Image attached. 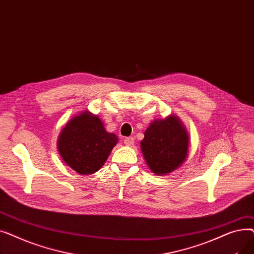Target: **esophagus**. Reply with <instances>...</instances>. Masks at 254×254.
I'll return each instance as SVG.
<instances>
[{
    "label": "esophagus",
    "instance_id": "34e87169",
    "mask_svg": "<svg viewBox=\"0 0 254 254\" xmlns=\"http://www.w3.org/2000/svg\"><path fill=\"white\" fill-rule=\"evenodd\" d=\"M134 142H135V139L132 138V137H127V138H126V139L124 140V143H125L126 146H131V145H134Z\"/></svg>",
    "mask_w": 254,
    "mask_h": 254
}]
</instances>
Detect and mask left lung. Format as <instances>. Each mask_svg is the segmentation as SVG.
I'll use <instances>...</instances> for the list:
<instances>
[{"mask_svg":"<svg viewBox=\"0 0 254 254\" xmlns=\"http://www.w3.org/2000/svg\"><path fill=\"white\" fill-rule=\"evenodd\" d=\"M146 164L155 175L170 174L180 168L189 155L188 129L174 114L154 119L140 143Z\"/></svg>","mask_w":254,"mask_h":254,"instance_id":"8db88e82","label":"left lung"}]
</instances>
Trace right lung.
Returning a JSON list of instances; mask_svg holds the SVG:
<instances>
[{
  "mask_svg": "<svg viewBox=\"0 0 254 254\" xmlns=\"http://www.w3.org/2000/svg\"><path fill=\"white\" fill-rule=\"evenodd\" d=\"M117 143V136L105 129L99 116L85 110L64 126L58 150L66 166L80 175H89L104 166Z\"/></svg>",
  "mask_w": 254,
  "mask_h": 254,
  "instance_id": "1",
  "label": "right lung"
}]
</instances>
